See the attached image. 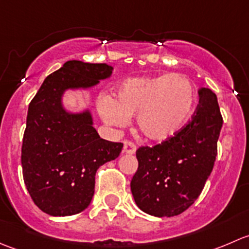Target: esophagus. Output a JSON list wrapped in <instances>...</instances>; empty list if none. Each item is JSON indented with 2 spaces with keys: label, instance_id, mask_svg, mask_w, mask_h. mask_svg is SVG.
Here are the masks:
<instances>
[{
  "label": "esophagus",
  "instance_id": "obj_1",
  "mask_svg": "<svg viewBox=\"0 0 249 249\" xmlns=\"http://www.w3.org/2000/svg\"><path fill=\"white\" fill-rule=\"evenodd\" d=\"M123 152L126 153V154H135V152H136V145L132 142H130V141H125Z\"/></svg>",
  "mask_w": 249,
  "mask_h": 249
}]
</instances>
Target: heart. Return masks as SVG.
I'll return each instance as SVG.
<instances>
[{"label":"heart","instance_id":"1","mask_svg":"<svg viewBox=\"0 0 249 249\" xmlns=\"http://www.w3.org/2000/svg\"><path fill=\"white\" fill-rule=\"evenodd\" d=\"M196 92L183 74L132 77L115 89V99L102 96L99 110L109 125L125 126L136 115L141 134L153 142H167L177 136L190 119Z\"/></svg>","mask_w":249,"mask_h":249}]
</instances>
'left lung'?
Segmentation results:
<instances>
[{
	"mask_svg": "<svg viewBox=\"0 0 249 249\" xmlns=\"http://www.w3.org/2000/svg\"><path fill=\"white\" fill-rule=\"evenodd\" d=\"M199 106L182 131L155 147H141L131 193L140 210L172 217L189 208L201 194L217 157L223 126L218 100L208 88L199 90Z\"/></svg>",
	"mask_w": 249,
	"mask_h": 249,
	"instance_id": "left-lung-1",
	"label": "left lung"
}]
</instances>
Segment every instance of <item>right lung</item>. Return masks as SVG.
Instances as JSON below:
<instances>
[{"label": "right lung", "mask_w": 249, "mask_h": 249, "mask_svg": "<svg viewBox=\"0 0 249 249\" xmlns=\"http://www.w3.org/2000/svg\"><path fill=\"white\" fill-rule=\"evenodd\" d=\"M107 64L70 60L44 79L29 106L21 148L24 182L39 210L54 217L84 211L95 193V173L114 160L123 143L99 136L89 107L66 108L69 91H87L112 76Z\"/></svg>", "instance_id": "obj_1"}]
</instances>
